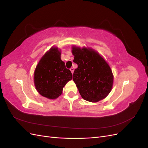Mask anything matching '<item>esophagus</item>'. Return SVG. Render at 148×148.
I'll return each instance as SVG.
<instances>
[{
	"mask_svg": "<svg viewBox=\"0 0 148 148\" xmlns=\"http://www.w3.org/2000/svg\"><path fill=\"white\" fill-rule=\"evenodd\" d=\"M70 70L71 71V73H73V71H74V69H73V68H72V67H71V68H70Z\"/></svg>",
	"mask_w": 148,
	"mask_h": 148,
	"instance_id": "obj_1",
	"label": "esophagus"
}]
</instances>
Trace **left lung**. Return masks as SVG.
Returning a JSON list of instances; mask_svg holds the SVG:
<instances>
[{
    "mask_svg": "<svg viewBox=\"0 0 148 148\" xmlns=\"http://www.w3.org/2000/svg\"><path fill=\"white\" fill-rule=\"evenodd\" d=\"M71 52L73 62L78 65L73 79L83 99L91 102L105 99L114 83L112 71L107 61L91 47L73 45Z\"/></svg>",
    "mask_w": 148,
    "mask_h": 148,
    "instance_id": "8db88e82",
    "label": "left lung"
}]
</instances>
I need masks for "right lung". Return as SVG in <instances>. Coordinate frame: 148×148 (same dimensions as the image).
Masks as SVG:
<instances>
[{"label": "right lung", "mask_w": 148, "mask_h": 148, "mask_svg": "<svg viewBox=\"0 0 148 148\" xmlns=\"http://www.w3.org/2000/svg\"><path fill=\"white\" fill-rule=\"evenodd\" d=\"M61 49L52 46L39 60L34 72V83L37 91L49 99H56L72 74L61 60Z\"/></svg>", "instance_id": "add662e5"}]
</instances>
